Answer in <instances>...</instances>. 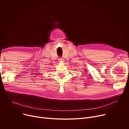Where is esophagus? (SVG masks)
I'll use <instances>...</instances> for the list:
<instances>
[{
    "label": "esophagus",
    "instance_id": "34e87169",
    "mask_svg": "<svg viewBox=\"0 0 129 129\" xmlns=\"http://www.w3.org/2000/svg\"><path fill=\"white\" fill-rule=\"evenodd\" d=\"M58 61H59V62H63V61H64V59H63V58H59L58 59Z\"/></svg>",
    "mask_w": 129,
    "mask_h": 129
}]
</instances>
